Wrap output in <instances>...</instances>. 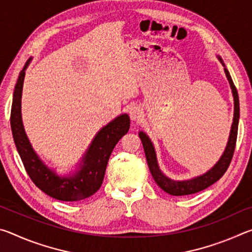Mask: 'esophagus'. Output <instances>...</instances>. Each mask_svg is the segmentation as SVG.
<instances>
[{"mask_svg":"<svg viewBox=\"0 0 252 252\" xmlns=\"http://www.w3.org/2000/svg\"><path fill=\"white\" fill-rule=\"evenodd\" d=\"M142 109L139 105H132L130 108V118L132 120H139L142 117Z\"/></svg>","mask_w":252,"mask_h":252,"instance_id":"34e87169","label":"esophagus"}]
</instances>
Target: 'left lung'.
<instances>
[{"label":"left lung","mask_w":252,"mask_h":252,"mask_svg":"<svg viewBox=\"0 0 252 252\" xmlns=\"http://www.w3.org/2000/svg\"><path fill=\"white\" fill-rule=\"evenodd\" d=\"M220 59V58H219ZM220 61L222 62V60L220 59ZM225 75L229 80L230 87L232 89L233 93V100H234V114H233V123L231 126V132H230L229 141L225 148V151L223 152L221 159L218 161L215 167H213L210 171H208L203 176H200L198 178L191 179L188 181H173L171 179H169L162 173L157 163V158L155 148H153L150 139L148 138L146 133L140 132V139H141L144 153H146L147 162L150 169V172L152 174L153 179L158 186H159L164 192H167L171 195H188V194H193L197 193L199 191H202L207 189L208 187H210L213 183L217 182L219 179L223 176L229 168L230 163H231L234 149H236L237 143V135H238V123H239V96L236 85L233 84V81L230 76L229 71L224 67Z\"/></svg>","instance_id":"left-lung-1"}]
</instances>
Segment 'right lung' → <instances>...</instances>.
<instances>
[{
  "label": "right lung",
  "instance_id": "add662e5",
  "mask_svg": "<svg viewBox=\"0 0 252 252\" xmlns=\"http://www.w3.org/2000/svg\"><path fill=\"white\" fill-rule=\"evenodd\" d=\"M29 59L16 82L11 108V127L16 149L34 185L50 197L61 201H80L95 193L103 182L106 165L114 147L130 127L127 114L114 119L95 135L84 157L83 165L74 177L60 178L49 170L34 153L21 120V96Z\"/></svg>",
  "mask_w": 252,
  "mask_h": 252
}]
</instances>
